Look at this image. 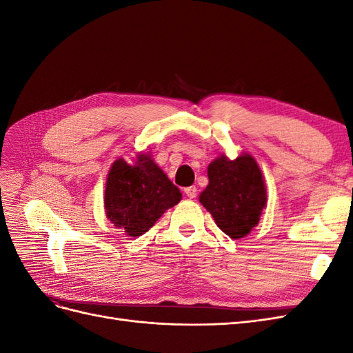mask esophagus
I'll return each instance as SVG.
<instances>
[{
    "instance_id": "34e87169",
    "label": "esophagus",
    "mask_w": 353,
    "mask_h": 353,
    "mask_svg": "<svg viewBox=\"0 0 353 353\" xmlns=\"http://www.w3.org/2000/svg\"><path fill=\"white\" fill-rule=\"evenodd\" d=\"M184 191H185L187 197H190V199H194L197 196V188L194 185L193 187H187Z\"/></svg>"
}]
</instances>
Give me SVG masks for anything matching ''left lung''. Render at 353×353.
I'll return each instance as SVG.
<instances>
[{
  "instance_id": "8db88e82",
  "label": "left lung",
  "mask_w": 353,
  "mask_h": 353,
  "mask_svg": "<svg viewBox=\"0 0 353 353\" xmlns=\"http://www.w3.org/2000/svg\"><path fill=\"white\" fill-rule=\"evenodd\" d=\"M208 176L200 203L227 236L234 240L245 237L258 225L266 208V187L258 162L249 153L234 160L222 153L210 162Z\"/></svg>"
}]
</instances>
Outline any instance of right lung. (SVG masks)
I'll return each instance as SVG.
<instances>
[{
    "mask_svg": "<svg viewBox=\"0 0 353 353\" xmlns=\"http://www.w3.org/2000/svg\"><path fill=\"white\" fill-rule=\"evenodd\" d=\"M181 191L160 169L150 153H138L132 163L114 160L104 190L105 216L130 237H140L169 209L178 205Z\"/></svg>",
    "mask_w": 353,
    "mask_h": 353,
    "instance_id": "obj_1",
    "label": "right lung"
}]
</instances>
